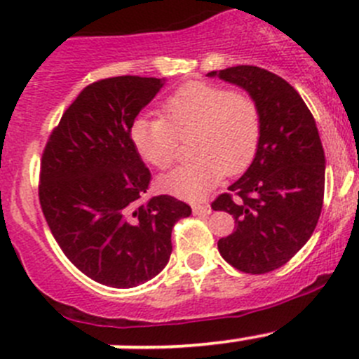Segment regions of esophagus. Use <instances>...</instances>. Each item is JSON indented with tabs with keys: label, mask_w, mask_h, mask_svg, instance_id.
<instances>
[{
	"label": "esophagus",
	"mask_w": 359,
	"mask_h": 359,
	"mask_svg": "<svg viewBox=\"0 0 359 359\" xmlns=\"http://www.w3.org/2000/svg\"><path fill=\"white\" fill-rule=\"evenodd\" d=\"M212 212L210 205L208 203H194L193 205V214L194 215H208Z\"/></svg>",
	"instance_id": "34e87169"
}]
</instances>
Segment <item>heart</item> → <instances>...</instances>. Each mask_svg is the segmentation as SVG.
<instances>
[{
    "label": "heart",
    "instance_id": "heart-1",
    "mask_svg": "<svg viewBox=\"0 0 359 359\" xmlns=\"http://www.w3.org/2000/svg\"><path fill=\"white\" fill-rule=\"evenodd\" d=\"M163 117H140L131 126L138 154L165 170L187 140L193 161L159 179L166 193L182 200H201L222 175H238L254 159L261 138V112L256 100L208 82H191L163 102Z\"/></svg>",
    "mask_w": 359,
    "mask_h": 359
}]
</instances>
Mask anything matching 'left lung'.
Here are the masks:
<instances>
[{"label":"left lung","instance_id":"obj_1","mask_svg":"<svg viewBox=\"0 0 359 359\" xmlns=\"http://www.w3.org/2000/svg\"><path fill=\"white\" fill-rule=\"evenodd\" d=\"M245 89L261 112V138L247 172L212 201L235 219L217 242L231 266L259 276L286 264L318 226L325 198V151L318 126L291 83L257 66L210 72Z\"/></svg>","mask_w":359,"mask_h":359}]
</instances>
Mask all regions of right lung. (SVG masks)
Wrapping results in <instances>:
<instances>
[{"instance_id":"add662e5","label":"right lung","mask_w":359,"mask_h":359,"mask_svg":"<svg viewBox=\"0 0 359 359\" xmlns=\"http://www.w3.org/2000/svg\"><path fill=\"white\" fill-rule=\"evenodd\" d=\"M163 87L123 75L83 87L52 130L41 156V212L65 256L89 279L135 287L158 276L172 254V229L191 207L161 194L147 203L151 172L131 126Z\"/></svg>"}]
</instances>
